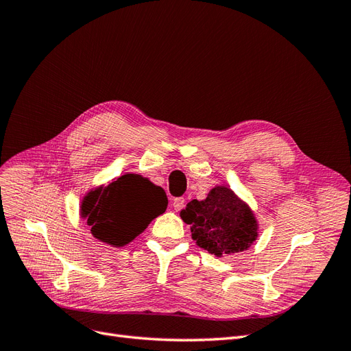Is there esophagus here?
<instances>
[{"label": "esophagus", "mask_w": 351, "mask_h": 351, "mask_svg": "<svg viewBox=\"0 0 351 351\" xmlns=\"http://www.w3.org/2000/svg\"><path fill=\"white\" fill-rule=\"evenodd\" d=\"M184 197H176L174 200H173V208H174V210H180V209H182L183 206H184Z\"/></svg>", "instance_id": "34e87169"}]
</instances>
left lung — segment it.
Masks as SVG:
<instances>
[{"mask_svg": "<svg viewBox=\"0 0 351 351\" xmlns=\"http://www.w3.org/2000/svg\"><path fill=\"white\" fill-rule=\"evenodd\" d=\"M180 217L197 246L217 258L247 250L259 236L250 206L224 184L212 187L204 200H190Z\"/></svg>", "mask_w": 351, "mask_h": 351, "instance_id": "8db88e82", "label": "left lung"}]
</instances>
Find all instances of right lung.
I'll return each instance as SVG.
<instances>
[{
  "instance_id": "right-lung-1",
  "label": "right lung",
  "mask_w": 351,
  "mask_h": 351,
  "mask_svg": "<svg viewBox=\"0 0 351 351\" xmlns=\"http://www.w3.org/2000/svg\"><path fill=\"white\" fill-rule=\"evenodd\" d=\"M168 197L149 178L127 173L107 186L90 189L80 204L95 239L123 247L142 234L151 221L164 214Z\"/></svg>"
}]
</instances>
